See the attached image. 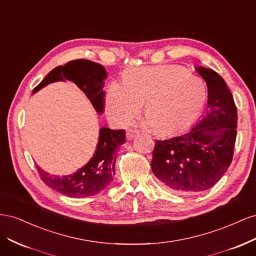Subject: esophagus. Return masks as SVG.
<instances>
[{
	"instance_id": "34e87169",
	"label": "esophagus",
	"mask_w": 256,
	"mask_h": 256,
	"mask_svg": "<svg viewBox=\"0 0 256 256\" xmlns=\"http://www.w3.org/2000/svg\"><path fill=\"white\" fill-rule=\"evenodd\" d=\"M138 134V131H134V130H128L126 132V138H128V140H132V138H134Z\"/></svg>"
}]
</instances>
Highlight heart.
Listing matches in <instances>:
<instances>
[{
    "mask_svg": "<svg viewBox=\"0 0 256 256\" xmlns=\"http://www.w3.org/2000/svg\"><path fill=\"white\" fill-rule=\"evenodd\" d=\"M206 99L204 81L180 66L129 68L122 82L113 81L106 92V111L118 125H126L145 102L147 126L159 134H171L194 122Z\"/></svg>",
    "mask_w": 256,
    "mask_h": 256,
    "instance_id": "obj_1",
    "label": "heart"
}]
</instances>
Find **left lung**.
I'll list each match as a JSON object with an SVG mask.
<instances>
[{
    "label": "left lung",
    "mask_w": 256,
    "mask_h": 256,
    "mask_svg": "<svg viewBox=\"0 0 256 256\" xmlns=\"http://www.w3.org/2000/svg\"><path fill=\"white\" fill-rule=\"evenodd\" d=\"M207 84L204 115L188 132L156 140L150 162L162 186L180 194L210 189L230 166L237 109L226 81L212 69L196 67Z\"/></svg>",
    "instance_id": "8db88e82"
}]
</instances>
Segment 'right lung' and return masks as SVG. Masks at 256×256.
Returning a JSON list of instances; mask_svg holds the SVG:
<instances>
[{
	"mask_svg": "<svg viewBox=\"0 0 256 256\" xmlns=\"http://www.w3.org/2000/svg\"><path fill=\"white\" fill-rule=\"evenodd\" d=\"M106 68L88 60H70L58 66L33 90V94L53 82L69 80L76 84L86 96L97 113L104 109ZM125 130H112L102 127L99 130L96 150L86 164L76 173L66 176L50 175L37 166L42 182L50 188L69 198H86L102 191L113 180L115 160L118 147L126 142Z\"/></svg>",
	"mask_w": 256,
	"mask_h": 256,
	"instance_id": "right-lung-1",
	"label": "right lung"
}]
</instances>
